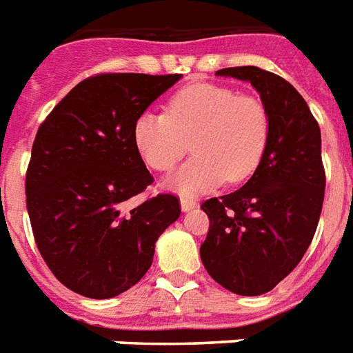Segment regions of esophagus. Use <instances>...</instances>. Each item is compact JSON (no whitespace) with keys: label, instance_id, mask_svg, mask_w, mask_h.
Listing matches in <instances>:
<instances>
[{"label":"esophagus","instance_id":"1","mask_svg":"<svg viewBox=\"0 0 353 353\" xmlns=\"http://www.w3.org/2000/svg\"><path fill=\"white\" fill-rule=\"evenodd\" d=\"M180 205H182V211H191L196 208V202H194L193 199L182 196V199H180Z\"/></svg>","mask_w":353,"mask_h":353}]
</instances>
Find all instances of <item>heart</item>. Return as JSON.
Returning <instances> with one entry per match:
<instances>
[{"mask_svg":"<svg viewBox=\"0 0 353 353\" xmlns=\"http://www.w3.org/2000/svg\"><path fill=\"white\" fill-rule=\"evenodd\" d=\"M268 140L270 114L261 98L210 81L182 87L169 97L165 114L142 112L132 123V143L154 171L173 169L191 142L194 157L169 179L184 194L250 179Z\"/></svg>","mask_w":353,"mask_h":353,"instance_id":"1","label":"heart"}]
</instances>
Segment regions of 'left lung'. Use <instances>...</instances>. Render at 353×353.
Instances as JSON below:
<instances>
[{
	"instance_id": "left-lung-1",
	"label": "left lung",
	"mask_w": 353,
	"mask_h": 353,
	"mask_svg": "<svg viewBox=\"0 0 353 353\" xmlns=\"http://www.w3.org/2000/svg\"><path fill=\"white\" fill-rule=\"evenodd\" d=\"M216 74L250 81L270 114L268 148L252 179L200 205L210 219L202 264L225 290L252 297L288 277L312 244L326 188L321 129L281 76L253 65Z\"/></svg>"
}]
</instances>
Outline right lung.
<instances>
[{
	"label": "right lung",
	"instance_id": "obj_1",
	"mask_svg": "<svg viewBox=\"0 0 353 353\" xmlns=\"http://www.w3.org/2000/svg\"><path fill=\"white\" fill-rule=\"evenodd\" d=\"M182 74L103 72L80 81L39 125L25 193L34 241L63 286L111 299L140 281L180 216L171 193L128 202L154 182L132 123Z\"/></svg>",
	"mask_w": 353,
	"mask_h": 353
}]
</instances>
